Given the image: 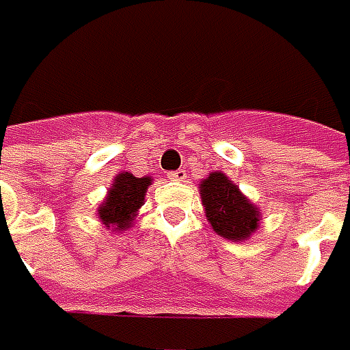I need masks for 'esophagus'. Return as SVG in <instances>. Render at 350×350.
Listing matches in <instances>:
<instances>
[{
    "instance_id": "obj_1",
    "label": "esophagus",
    "mask_w": 350,
    "mask_h": 350,
    "mask_svg": "<svg viewBox=\"0 0 350 350\" xmlns=\"http://www.w3.org/2000/svg\"><path fill=\"white\" fill-rule=\"evenodd\" d=\"M167 177L173 179V181H185L187 179V171L185 169H177V171H171Z\"/></svg>"
}]
</instances>
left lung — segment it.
Returning <instances> with one entry per match:
<instances>
[{"label":"left lung","instance_id":"8db88e82","mask_svg":"<svg viewBox=\"0 0 350 350\" xmlns=\"http://www.w3.org/2000/svg\"><path fill=\"white\" fill-rule=\"evenodd\" d=\"M199 189L207 221L219 237L245 241L257 231L261 221L257 205H253L225 173H209Z\"/></svg>","mask_w":350,"mask_h":350}]
</instances>
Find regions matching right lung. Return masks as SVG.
Instances as JSON below:
<instances>
[{"label":"right lung","mask_w":350,"mask_h":350,"mask_svg":"<svg viewBox=\"0 0 350 350\" xmlns=\"http://www.w3.org/2000/svg\"><path fill=\"white\" fill-rule=\"evenodd\" d=\"M151 185V177H135L133 173H119L113 179V185L107 191L105 201L99 205L97 217L107 229H129L133 217L145 201L147 187Z\"/></svg>","instance_id":"right-lung-1"}]
</instances>
